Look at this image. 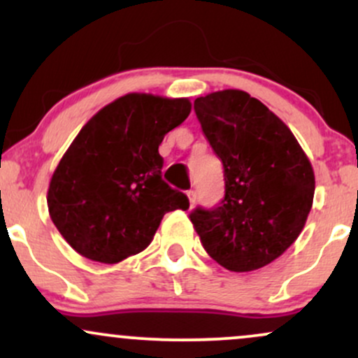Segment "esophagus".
<instances>
[{
    "label": "esophagus",
    "mask_w": 358,
    "mask_h": 358,
    "mask_svg": "<svg viewBox=\"0 0 358 358\" xmlns=\"http://www.w3.org/2000/svg\"><path fill=\"white\" fill-rule=\"evenodd\" d=\"M187 195H188V200H190V205L193 207V205H195V200H196V192L195 190H188Z\"/></svg>",
    "instance_id": "1"
}]
</instances>
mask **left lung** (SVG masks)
Wrapping results in <instances>:
<instances>
[{
  "label": "left lung",
  "mask_w": 358,
  "mask_h": 358,
  "mask_svg": "<svg viewBox=\"0 0 358 358\" xmlns=\"http://www.w3.org/2000/svg\"><path fill=\"white\" fill-rule=\"evenodd\" d=\"M205 138L224 165L219 205L196 207L190 220L205 250L225 269L269 264L298 239L315 195L313 168L276 114L244 90L193 102Z\"/></svg>",
  "instance_id": "left-lung-1"
}]
</instances>
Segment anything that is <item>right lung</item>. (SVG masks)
<instances>
[{"label":"right lung","mask_w":358,"mask_h":358,"mask_svg":"<svg viewBox=\"0 0 358 358\" xmlns=\"http://www.w3.org/2000/svg\"><path fill=\"white\" fill-rule=\"evenodd\" d=\"M190 109L188 99L127 94L82 127L47 196L53 224L77 252L114 264L146 249L166 212L187 210L188 196L162 178L158 148Z\"/></svg>","instance_id":"1"}]
</instances>
